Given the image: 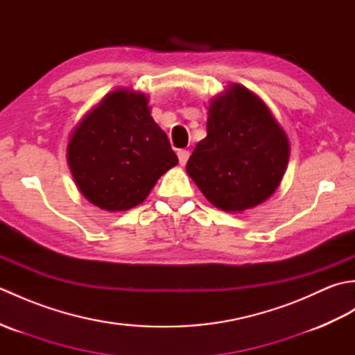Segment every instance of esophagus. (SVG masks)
<instances>
[{"mask_svg":"<svg viewBox=\"0 0 355 355\" xmlns=\"http://www.w3.org/2000/svg\"><path fill=\"white\" fill-rule=\"evenodd\" d=\"M189 150H186V149H180L178 150V160H180V164L182 166H184L186 164V162L189 160Z\"/></svg>","mask_w":355,"mask_h":355,"instance_id":"34e87169","label":"esophagus"}]
</instances>
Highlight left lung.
<instances>
[{
  "label": "left lung",
  "mask_w": 355,
  "mask_h": 355,
  "mask_svg": "<svg viewBox=\"0 0 355 355\" xmlns=\"http://www.w3.org/2000/svg\"><path fill=\"white\" fill-rule=\"evenodd\" d=\"M207 135L186 171L202 195L224 212H244L267 201L281 184L290 141L261 97L230 84L209 103Z\"/></svg>",
  "instance_id": "left-lung-1"
}]
</instances>
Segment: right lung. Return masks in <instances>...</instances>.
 I'll return each instance as SVG.
<instances>
[{"mask_svg":"<svg viewBox=\"0 0 355 355\" xmlns=\"http://www.w3.org/2000/svg\"><path fill=\"white\" fill-rule=\"evenodd\" d=\"M67 163L78 189L92 205L123 212L145 201L178 158L150 116L148 96L117 88L74 128Z\"/></svg>","mask_w":355,"mask_h":355,"instance_id":"obj_1","label":"right lung"}]
</instances>
